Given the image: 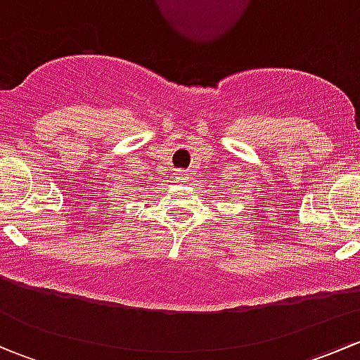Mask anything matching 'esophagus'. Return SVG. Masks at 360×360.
Segmentation results:
<instances>
[{"instance_id": "obj_1", "label": "esophagus", "mask_w": 360, "mask_h": 360, "mask_svg": "<svg viewBox=\"0 0 360 360\" xmlns=\"http://www.w3.org/2000/svg\"><path fill=\"white\" fill-rule=\"evenodd\" d=\"M186 176H188V174H184V172H176V174H174V177H176L177 183H186Z\"/></svg>"}]
</instances>
